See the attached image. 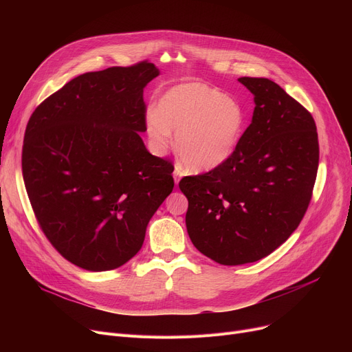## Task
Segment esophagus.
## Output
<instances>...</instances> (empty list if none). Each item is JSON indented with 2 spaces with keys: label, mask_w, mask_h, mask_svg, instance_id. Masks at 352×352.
Segmentation results:
<instances>
[{
  "label": "esophagus",
  "mask_w": 352,
  "mask_h": 352,
  "mask_svg": "<svg viewBox=\"0 0 352 352\" xmlns=\"http://www.w3.org/2000/svg\"><path fill=\"white\" fill-rule=\"evenodd\" d=\"M182 177V171L179 170V168H175L174 170V181H175V184H178L179 182V178Z\"/></svg>",
  "instance_id": "34e87169"
}]
</instances>
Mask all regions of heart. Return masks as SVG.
I'll return each instance as SVG.
<instances>
[{"label":"heart","instance_id":"obj_1","mask_svg":"<svg viewBox=\"0 0 352 352\" xmlns=\"http://www.w3.org/2000/svg\"><path fill=\"white\" fill-rule=\"evenodd\" d=\"M145 129L158 153L173 145L175 131V150L184 165L194 173H207L235 153L245 129V111L214 87L179 84L160 98L158 109L146 111Z\"/></svg>","mask_w":352,"mask_h":352}]
</instances>
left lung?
Masks as SVG:
<instances>
[{
	"label": "left lung",
	"mask_w": 352,
	"mask_h": 352,
	"mask_svg": "<svg viewBox=\"0 0 352 352\" xmlns=\"http://www.w3.org/2000/svg\"><path fill=\"white\" fill-rule=\"evenodd\" d=\"M238 81L255 108L235 153L179 181L194 247L223 265L255 263L287 241L309 206L320 160L316 121L298 101L268 78Z\"/></svg>",
	"instance_id": "obj_1"
}]
</instances>
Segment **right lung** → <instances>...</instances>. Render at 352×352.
<instances>
[{
  "label": "right lung",
  "mask_w": 352,
  "mask_h": 352,
  "mask_svg": "<svg viewBox=\"0 0 352 352\" xmlns=\"http://www.w3.org/2000/svg\"><path fill=\"white\" fill-rule=\"evenodd\" d=\"M141 61L85 72L44 100L24 135L23 177L35 218L65 260L88 271L124 265L174 188L173 165L148 153Z\"/></svg>",
  "instance_id": "add662e5"
}]
</instances>
